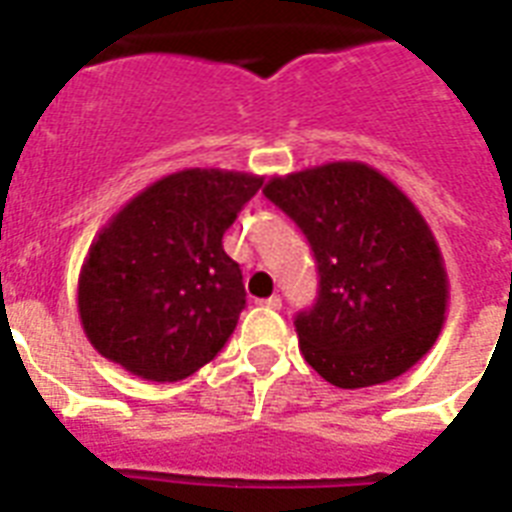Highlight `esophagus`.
<instances>
[{
	"label": "esophagus",
	"instance_id": "obj_1",
	"mask_svg": "<svg viewBox=\"0 0 512 512\" xmlns=\"http://www.w3.org/2000/svg\"><path fill=\"white\" fill-rule=\"evenodd\" d=\"M265 308H271V311H281V297L279 295H273L268 297V300H263Z\"/></svg>",
	"mask_w": 512,
	"mask_h": 512
}]
</instances>
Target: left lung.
<instances>
[{"instance_id":"8db88e82","label":"left lung","mask_w":512,"mask_h":512,"mask_svg":"<svg viewBox=\"0 0 512 512\" xmlns=\"http://www.w3.org/2000/svg\"><path fill=\"white\" fill-rule=\"evenodd\" d=\"M263 193L300 225L319 263V300L295 321L305 361L348 390L409 372L449 308L444 255L414 201L364 162L273 175Z\"/></svg>"}]
</instances>
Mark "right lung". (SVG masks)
Segmentation results:
<instances>
[{
	"mask_svg": "<svg viewBox=\"0 0 512 512\" xmlns=\"http://www.w3.org/2000/svg\"><path fill=\"white\" fill-rule=\"evenodd\" d=\"M260 188L263 177L252 172L191 167L159 177L111 215L76 287L92 348L154 382L209 364L244 308L223 233Z\"/></svg>",
	"mask_w": 512,
	"mask_h": 512,
	"instance_id": "add662e5",
	"label": "right lung"
}]
</instances>
